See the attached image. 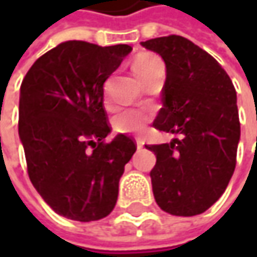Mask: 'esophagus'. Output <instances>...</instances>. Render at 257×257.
I'll use <instances>...</instances> for the list:
<instances>
[{"instance_id":"obj_1","label":"esophagus","mask_w":257,"mask_h":257,"mask_svg":"<svg viewBox=\"0 0 257 257\" xmlns=\"http://www.w3.org/2000/svg\"><path fill=\"white\" fill-rule=\"evenodd\" d=\"M136 143H137V149H143L144 142L142 140V139H137V140H136Z\"/></svg>"}]
</instances>
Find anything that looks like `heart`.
Here are the masks:
<instances>
[{"label": "heart", "instance_id": "heart-1", "mask_svg": "<svg viewBox=\"0 0 257 257\" xmlns=\"http://www.w3.org/2000/svg\"><path fill=\"white\" fill-rule=\"evenodd\" d=\"M133 70L136 75L144 83L146 80L152 78L154 75L164 74L163 61L153 54L140 55L133 64ZM150 115L137 108H127L123 110L114 117V130L117 133H140L143 132L146 124L149 123Z\"/></svg>", "mask_w": 257, "mask_h": 257}]
</instances>
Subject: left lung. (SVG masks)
I'll use <instances>...</instances> for the list:
<instances>
[{
	"label": "left lung",
	"instance_id": "left-lung-1",
	"mask_svg": "<svg viewBox=\"0 0 257 257\" xmlns=\"http://www.w3.org/2000/svg\"><path fill=\"white\" fill-rule=\"evenodd\" d=\"M142 45L166 63L163 108L154 128L182 136L146 146L157 159L150 172L154 199L173 216H196L220 199L236 167V90L222 65L184 37H159Z\"/></svg>",
	"mask_w": 257,
	"mask_h": 257
}]
</instances>
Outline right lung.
I'll list each match as a JSON object with an SVG mask.
<instances>
[{"label": "right lung", "mask_w": 257, "mask_h": 257, "mask_svg": "<svg viewBox=\"0 0 257 257\" xmlns=\"http://www.w3.org/2000/svg\"><path fill=\"white\" fill-rule=\"evenodd\" d=\"M132 51L67 41L43 54L20 88L18 133L30 180L60 216L94 222L108 216L134 139L111 127L103 104L104 83Z\"/></svg>", "instance_id": "1"}]
</instances>
